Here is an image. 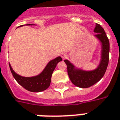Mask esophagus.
Masks as SVG:
<instances>
[{
	"label": "esophagus",
	"instance_id": "obj_1",
	"mask_svg": "<svg viewBox=\"0 0 120 120\" xmlns=\"http://www.w3.org/2000/svg\"><path fill=\"white\" fill-rule=\"evenodd\" d=\"M61 57L63 59H65V58H66L67 57H68V54L66 52H62V53H61Z\"/></svg>",
	"mask_w": 120,
	"mask_h": 120
}]
</instances>
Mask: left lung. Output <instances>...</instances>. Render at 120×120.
<instances>
[{
    "label": "left lung",
    "mask_w": 120,
    "mask_h": 120,
    "mask_svg": "<svg viewBox=\"0 0 120 120\" xmlns=\"http://www.w3.org/2000/svg\"><path fill=\"white\" fill-rule=\"evenodd\" d=\"M97 33L94 36L97 37L102 43V56L101 63L96 70L93 71H83L75 69L74 66L68 60H65L64 62L67 65L68 74L71 81L74 85L81 88H88L93 85L101 80L106 71L109 62L110 43L104 29L101 25L97 24L94 29Z\"/></svg>",
    "instance_id": "left-lung-1"
}]
</instances>
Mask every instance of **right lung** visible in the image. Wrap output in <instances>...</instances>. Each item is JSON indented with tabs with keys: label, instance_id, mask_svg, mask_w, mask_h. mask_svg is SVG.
Returning <instances> with one entry per match:
<instances>
[{
	"label": "right lung",
	"instance_id": "right-lung-1",
	"mask_svg": "<svg viewBox=\"0 0 120 120\" xmlns=\"http://www.w3.org/2000/svg\"><path fill=\"white\" fill-rule=\"evenodd\" d=\"M27 25L30 26V24H27ZM62 60V59L60 56L57 57L55 59L51 60L47 64V66L45 68V70L42 71L41 74H40L37 76L31 77H25L20 76L14 72L10 64H9V66L14 79L24 89L31 92H41V91H45L49 88L50 84L52 72L56 66L57 64Z\"/></svg>",
	"mask_w": 120,
	"mask_h": 120
}]
</instances>
